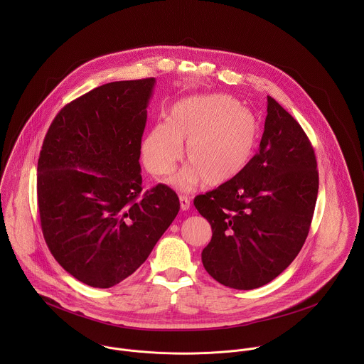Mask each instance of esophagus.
I'll list each match as a JSON object with an SVG mask.
<instances>
[{
	"label": "esophagus",
	"instance_id": "1",
	"mask_svg": "<svg viewBox=\"0 0 364 364\" xmlns=\"http://www.w3.org/2000/svg\"><path fill=\"white\" fill-rule=\"evenodd\" d=\"M179 203H181V210H183V211H186V210L191 208V200H189V198H186V196H183V195L179 196Z\"/></svg>",
	"mask_w": 364,
	"mask_h": 364
}]
</instances>
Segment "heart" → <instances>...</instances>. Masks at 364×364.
Here are the masks:
<instances>
[{"label":"heart","mask_w":364,"mask_h":364,"mask_svg":"<svg viewBox=\"0 0 364 364\" xmlns=\"http://www.w3.org/2000/svg\"><path fill=\"white\" fill-rule=\"evenodd\" d=\"M259 137L257 116L224 94L183 98L166 112V122L144 137L141 154L156 176L169 175L185 147L189 164L173 179L179 189L202 181L211 188L235 179L250 164Z\"/></svg>","instance_id":"obj_1"}]
</instances>
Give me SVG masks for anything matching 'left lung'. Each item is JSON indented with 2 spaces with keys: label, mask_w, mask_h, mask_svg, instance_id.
Listing matches in <instances>:
<instances>
[{
  "label": "left lung",
  "mask_w": 364,
  "mask_h": 364,
  "mask_svg": "<svg viewBox=\"0 0 364 364\" xmlns=\"http://www.w3.org/2000/svg\"><path fill=\"white\" fill-rule=\"evenodd\" d=\"M318 195L311 143L272 97L259 150L231 182L195 198L213 230L202 252L218 283L252 290L277 277L301 251Z\"/></svg>",
  "instance_id": "left-lung-1"
}]
</instances>
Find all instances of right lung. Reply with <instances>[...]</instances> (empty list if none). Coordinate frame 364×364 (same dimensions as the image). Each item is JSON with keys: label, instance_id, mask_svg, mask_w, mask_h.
<instances>
[{"label": "right lung", "instance_id": "obj_1", "mask_svg": "<svg viewBox=\"0 0 364 364\" xmlns=\"http://www.w3.org/2000/svg\"><path fill=\"white\" fill-rule=\"evenodd\" d=\"M156 78L101 85L54 117L38 161L45 241L77 280L107 289L134 273L179 211L158 183L141 195V137Z\"/></svg>", "mask_w": 364, "mask_h": 364}]
</instances>
